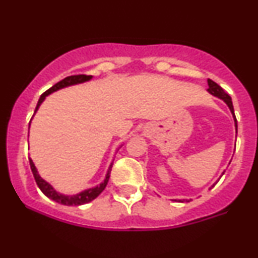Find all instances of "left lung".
<instances>
[{"label": "left lung", "mask_w": 258, "mask_h": 258, "mask_svg": "<svg viewBox=\"0 0 258 258\" xmlns=\"http://www.w3.org/2000/svg\"><path fill=\"white\" fill-rule=\"evenodd\" d=\"M207 83H208V86H209V88L207 89V91L209 92L210 95H213V96H215V97L222 99V101L225 102L226 104H227V107L229 108V110H231V113H232V116H233L234 126H235V132H238L237 119H235V115H234V108H233V103H232V98L229 97V95L226 94L225 90H223L221 86H219L215 82H213V80L208 79ZM229 163H231V162H229ZM223 173H225V172H222V174L220 175V178H221V176L223 175ZM216 182H218V181H216ZM216 182H214V184L212 185V187H214V186L216 185ZM212 187H210V188H212ZM176 202H181V203H184V202H190V201H188V200H178Z\"/></svg>", "instance_id": "left-lung-1"}]
</instances>
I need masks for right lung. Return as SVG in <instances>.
<instances>
[{
    "mask_svg": "<svg viewBox=\"0 0 258 258\" xmlns=\"http://www.w3.org/2000/svg\"><path fill=\"white\" fill-rule=\"evenodd\" d=\"M94 77L92 76H84V74H80V76H71V77H67V78L62 79L61 82H58L57 84H55L54 86H51L50 89L48 90V91H45L44 94L40 96L39 99H38V103H37V107H36V110H35V114L37 113V110L39 109L40 104L44 102V99L46 96L54 94V92L58 91V90L61 89H64V88H70V86H73V85H78V84H83V83H86V82H90ZM35 114H33V116H35ZM31 125V122H30ZM30 125H29V130H30ZM122 147V145H120L119 148ZM119 150V149H117ZM29 161H30V166H31V170H32L33 173V176H35V180L37 182V185H38L39 190L43 192V194L45 195L46 197L50 198L51 201L56 202V203H60L62 206H71V207H78V206H83V204H86L89 203V202L94 201L96 197L98 196L99 194H101L102 191L104 190L105 186L108 184V180H109V176H110V170H111V167H113V161H111V163L109 164V167H108V170H107V174H105V178L103 181L101 182V184L94 186V187H89L86 188V190H83L78 192V194L76 195H64V194H61V192H58L57 190H55L54 187H52L51 184H49L48 181H45L44 179L42 178V176L39 175L38 170H37L35 163H33V161L30 159L29 157Z\"/></svg>",
    "mask_w": 258,
    "mask_h": 258,
    "instance_id": "obj_1",
    "label": "right lung"
}]
</instances>
